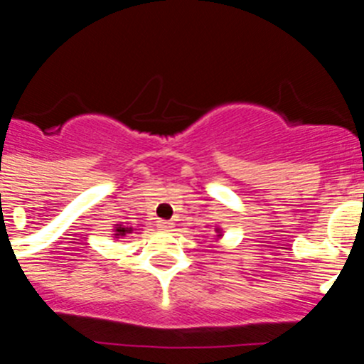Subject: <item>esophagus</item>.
Instances as JSON below:
<instances>
[{
    "instance_id": "obj_1",
    "label": "esophagus",
    "mask_w": 364,
    "mask_h": 364,
    "mask_svg": "<svg viewBox=\"0 0 364 364\" xmlns=\"http://www.w3.org/2000/svg\"><path fill=\"white\" fill-rule=\"evenodd\" d=\"M173 226H175V224H173L171 220H159V222H156V228H160V230H164V231H171Z\"/></svg>"
}]
</instances>
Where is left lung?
Wrapping results in <instances>:
<instances>
[{"label":"left lung","instance_id":"1","mask_svg":"<svg viewBox=\"0 0 364 364\" xmlns=\"http://www.w3.org/2000/svg\"><path fill=\"white\" fill-rule=\"evenodd\" d=\"M215 233H217V237H222V230H218V228H215Z\"/></svg>","mask_w":364,"mask_h":364}]
</instances>
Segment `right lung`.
I'll return each instance as SVG.
<instances>
[{
    "label": "right lung",
    "mask_w": 364,
    "mask_h": 364,
    "mask_svg": "<svg viewBox=\"0 0 364 364\" xmlns=\"http://www.w3.org/2000/svg\"><path fill=\"white\" fill-rule=\"evenodd\" d=\"M112 231H114V233H112L114 235V239H122V237H125L127 233H133L134 230L133 228H125L124 224H114V230Z\"/></svg>",
    "instance_id": "add662e5"
}]
</instances>
